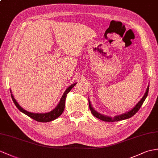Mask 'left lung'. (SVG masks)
<instances>
[{
    "label": "left lung",
    "mask_w": 158,
    "mask_h": 158,
    "mask_svg": "<svg viewBox=\"0 0 158 158\" xmlns=\"http://www.w3.org/2000/svg\"><path fill=\"white\" fill-rule=\"evenodd\" d=\"M148 91H149V85L148 86L146 92L145 93V94H144L143 98H141V99L139 101L138 103H137L136 106L134 107H133L131 111H129V112L126 113V114H123L122 115L115 116L114 119H112L111 117L105 116V115H103L100 114H99V113L97 112L94 110V109L91 107V103H90L89 101V109H90L91 112V114H93V115L95 116V118H98V119L102 120L103 121H107V122H114V121L124 120V119H129V118H131L132 116L136 114V113L139 111L141 106H142V104L143 103L145 98H147L148 94Z\"/></svg>",
    "instance_id": "8db88e82"
}]
</instances>
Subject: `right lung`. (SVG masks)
Segmentation results:
<instances>
[{"label":"right lung","instance_id":"right-lung-1","mask_svg":"<svg viewBox=\"0 0 158 158\" xmlns=\"http://www.w3.org/2000/svg\"><path fill=\"white\" fill-rule=\"evenodd\" d=\"M75 85L76 83H74L71 85V86L69 87L66 89V91H64L61 99L60 100V102L58 104V106H56L53 110L48 113H46V114H33V113L27 111L25 110H23V109L19 106L18 103L16 102L13 95L12 94H11V98L16 107H17L21 112H23V114H26L27 115L30 117L31 118L33 119L35 121H37L39 122H48V121H51L59 118V117L62 114L63 111H64V106H65V99H66L67 95L68 93L71 90V89ZM10 93H11V91H10Z\"/></svg>","mask_w":158,"mask_h":158}]
</instances>
